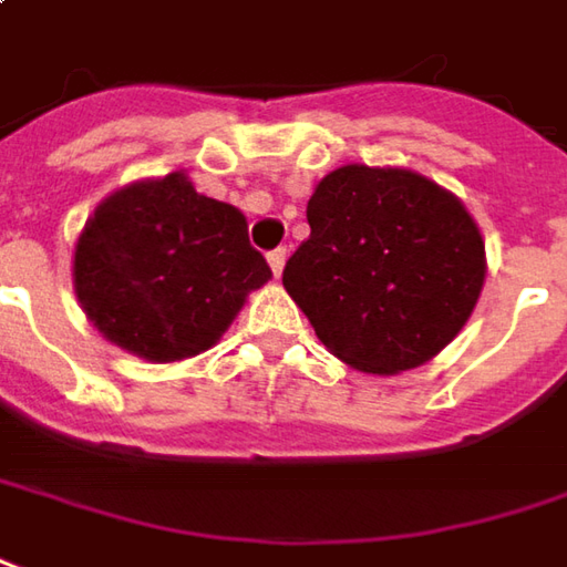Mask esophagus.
I'll return each mask as SVG.
<instances>
[{
    "instance_id": "34e87169",
    "label": "esophagus",
    "mask_w": 567,
    "mask_h": 567,
    "mask_svg": "<svg viewBox=\"0 0 567 567\" xmlns=\"http://www.w3.org/2000/svg\"><path fill=\"white\" fill-rule=\"evenodd\" d=\"M268 265H271L275 277L284 275V265H287V249H275V252H268Z\"/></svg>"
}]
</instances>
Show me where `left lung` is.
<instances>
[{"mask_svg":"<svg viewBox=\"0 0 567 567\" xmlns=\"http://www.w3.org/2000/svg\"><path fill=\"white\" fill-rule=\"evenodd\" d=\"M311 234L284 287L318 340L355 371L431 362L481 299L487 252L462 199L412 168L343 165L306 208Z\"/></svg>","mask_w":567,"mask_h":567,"instance_id":"8db88e82","label":"left lung"}]
</instances>
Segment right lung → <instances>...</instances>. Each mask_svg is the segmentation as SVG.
Listing matches in <instances>:
<instances>
[{
    "mask_svg": "<svg viewBox=\"0 0 567 567\" xmlns=\"http://www.w3.org/2000/svg\"><path fill=\"white\" fill-rule=\"evenodd\" d=\"M74 292L90 324L152 364L218 343L246 296L271 280L237 205L196 193L186 171L109 193L74 246Z\"/></svg>",
    "mask_w": 567,
    "mask_h": 567,
    "instance_id": "right-lung-1",
    "label": "right lung"
}]
</instances>
